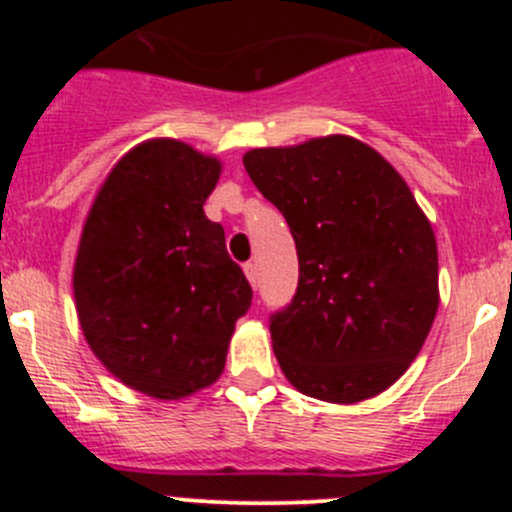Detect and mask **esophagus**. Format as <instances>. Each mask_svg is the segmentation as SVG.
<instances>
[{
    "instance_id": "34e87169",
    "label": "esophagus",
    "mask_w": 512,
    "mask_h": 512,
    "mask_svg": "<svg viewBox=\"0 0 512 512\" xmlns=\"http://www.w3.org/2000/svg\"><path fill=\"white\" fill-rule=\"evenodd\" d=\"M245 277H247V280H250L252 287H257V280H260V272H257L255 262H247V265H245Z\"/></svg>"
}]
</instances>
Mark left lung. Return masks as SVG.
I'll list each match as a JSON object with an SVG mask.
<instances>
[{
  "label": "left lung",
  "mask_w": 512,
  "mask_h": 512,
  "mask_svg": "<svg viewBox=\"0 0 512 512\" xmlns=\"http://www.w3.org/2000/svg\"><path fill=\"white\" fill-rule=\"evenodd\" d=\"M242 163L297 245V294L270 324L282 374L329 404L386 391L421 352L441 299L436 235L406 180L342 133L252 148Z\"/></svg>",
  "instance_id": "obj_1"
}]
</instances>
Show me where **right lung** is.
<instances>
[{"label": "right lung", "instance_id": "1", "mask_svg": "<svg viewBox=\"0 0 512 512\" xmlns=\"http://www.w3.org/2000/svg\"><path fill=\"white\" fill-rule=\"evenodd\" d=\"M223 163L175 138L118 158L74 260V302L96 359L128 389L173 401L215 384L252 289L205 200Z\"/></svg>", "mask_w": 512, "mask_h": 512}]
</instances>
